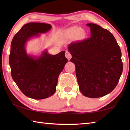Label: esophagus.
<instances>
[{
  "label": "esophagus",
  "mask_w": 130,
  "mask_h": 130,
  "mask_svg": "<svg viewBox=\"0 0 130 130\" xmlns=\"http://www.w3.org/2000/svg\"><path fill=\"white\" fill-rule=\"evenodd\" d=\"M65 56L69 60H70V59L71 58V57H72L71 54L68 51H66V52H65Z\"/></svg>",
  "instance_id": "obj_1"
}]
</instances>
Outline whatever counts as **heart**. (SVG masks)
Returning a JSON list of instances; mask_svg holds the SVG:
<instances>
[{
	"instance_id": "obj_1",
	"label": "heart",
	"mask_w": 130,
	"mask_h": 130,
	"mask_svg": "<svg viewBox=\"0 0 130 130\" xmlns=\"http://www.w3.org/2000/svg\"><path fill=\"white\" fill-rule=\"evenodd\" d=\"M65 34L69 37L75 38L76 40L82 41L84 40L87 37V32L84 29L81 28L79 26H72L68 28L65 31Z\"/></svg>"
}]
</instances>
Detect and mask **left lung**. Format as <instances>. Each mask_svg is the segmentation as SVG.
<instances>
[{
	"mask_svg": "<svg viewBox=\"0 0 130 130\" xmlns=\"http://www.w3.org/2000/svg\"><path fill=\"white\" fill-rule=\"evenodd\" d=\"M90 37L71 42L68 51L70 61L75 65L79 89L84 96L94 98L111 93L119 81L123 71L121 51L108 30L88 23Z\"/></svg>",
	"mask_w": 130,
	"mask_h": 130,
	"instance_id": "8db88e82",
	"label": "left lung"
}]
</instances>
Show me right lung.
<instances>
[{"label":"right lung","mask_w":130,"mask_h":130,"mask_svg":"<svg viewBox=\"0 0 130 130\" xmlns=\"http://www.w3.org/2000/svg\"><path fill=\"white\" fill-rule=\"evenodd\" d=\"M51 24L28 23L22 27L11 42L9 65L11 75L26 96L35 99L48 98L56 90L58 78L68 59L65 51L55 55L44 50L40 56L27 54L26 45L34 37L51 29Z\"/></svg>","instance_id":"obj_1"}]
</instances>
